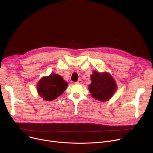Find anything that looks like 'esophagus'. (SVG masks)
<instances>
[{"label":"esophagus","mask_w":153,"mask_h":153,"mask_svg":"<svg viewBox=\"0 0 153 153\" xmlns=\"http://www.w3.org/2000/svg\"><path fill=\"white\" fill-rule=\"evenodd\" d=\"M82 82V80L81 79H78L76 82V84H81Z\"/></svg>","instance_id":"34e87169"}]
</instances>
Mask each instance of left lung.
I'll return each instance as SVG.
<instances>
[{"instance_id":"left-lung-1","label":"left lung","mask_w":153,"mask_h":153,"mask_svg":"<svg viewBox=\"0 0 153 153\" xmlns=\"http://www.w3.org/2000/svg\"><path fill=\"white\" fill-rule=\"evenodd\" d=\"M92 82L89 86L91 95L95 99L104 101L109 99L115 93L117 85L112 77L107 73L94 72Z\"/></svg>"}]
</instances>
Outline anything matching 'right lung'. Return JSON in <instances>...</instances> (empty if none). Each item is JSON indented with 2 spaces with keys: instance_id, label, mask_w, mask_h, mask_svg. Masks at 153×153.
Masks as SVG:
<instances>
[{
  "instance_id": "1",
  "label": "right lung",
  "mask_w": 153,
  "mask_h": 153,
  "mask_svg": "<svg viewBox=\"0 0 153 153\" xmlns=\"http://www.w3.org/2000/svg\"><path fill=\"white\" fill-rule=\"evenodd\" d=\"M67 82L56 74H51L43 77L38 84V91L40 96L46 101H52L61 95L65 90Z\"/></svg>"
}]
</instances>
